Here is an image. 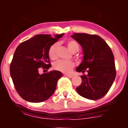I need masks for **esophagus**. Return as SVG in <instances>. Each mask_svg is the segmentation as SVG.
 I'll return each instance as SVG.
<instances>
[{
  "label": "esophagus",
  "mask_w": 128,
  "mask_h": 128,
  "mask_svg": "<svg viewBox=\"0 0 128 128\" xmlns=\"http://www.w3.org/2000/svg\"><path fill=\"white\" fill-rule=\"evenodd\" d=\"M66 76H67V77H68V78H72L73 77V75L72 74H64Z\"/></svg>",
  "instance_id": "1"
}]
</instances>
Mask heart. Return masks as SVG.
Masks as SVG:
<instances>
[{
    "mask_svg": "<svg viewBox=\"0 0 128 128\" xmlns=\"http://www.w3.org/2000/svg\"><path fill=\"white\" fill-rule=\"evenodd\" d=\"M66 44L68 48L72 53H76L79 50V45L75 40H69L67 42ZM58 44L55 42L50 45L48 49V56L52 60H55L58 58ZM74 66L75 64L74 62L71 60H59L54 64V68L55 70L65 73H70Z\"/></svg>",
    "mask_w": 128,
    "mask_h": 128,
    "instance_id": "b5f03b06",
    "label": "heart"
}]
</instances>
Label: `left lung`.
Instances as JSON below:
<instances>
[{"mask_svg": "<svg viewBox=\"0 0 128 128\" xmlns=\"http://www.w3.org/2000/svg\"><path fill=\"white\" fill-rule=\"evenodd\" d=\"M83 48V62L76 71L88 74L80 76L82 82L76 88L78 94L86 98L95 100L107 93L116 77L114 56L102 38L97 35L74 33L72 36Z\"/></svg>", "mask_w": 128, "mask_h": 128, "instance_id": "8db88e82", "label": "left lung"}]
</instances>
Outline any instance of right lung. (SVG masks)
<instances>
[{"label": "right lung", "mask_w": 128, "mask_h": 128, "mask_svg": "<svg viewBox=\"0 0 128 128\" xmlns=\"http://www.w3.org/2000/svg\"><path fill=\"white\" fill-rule=\"evenodd\" d=\"M64 34L55 38L48 34L36 35L17 47L10 66V73L17 92L31 102L48 100L55 92L62 74L57 70L40 74V69L48 70L50 64L48 50Z\"/></svg>", "instance_id": "right-lung-1"}]
</instances>
